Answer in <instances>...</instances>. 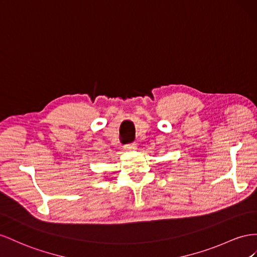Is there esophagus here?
<instances>
[{
	"instance_id": "esophagus-1",
	"label": "esophagus",
	"mask_w": 257,
	"mask_h": 257,
	"mask_svg": "<svg viewBox=\"0 0 257 257\" xmlns=\"http://www.w3.org/2000/svg\"><path fill=\"white\" fill-rule=\"evenodd\" d=\"M123 148H124V150H127V151H134V150H136V149H137V144H136L135 142H133V143H128V144L124 145Z\"/></svg>"
}]
</instances>
